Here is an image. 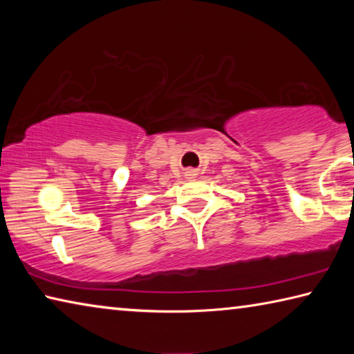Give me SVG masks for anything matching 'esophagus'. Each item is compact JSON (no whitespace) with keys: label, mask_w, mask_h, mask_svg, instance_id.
Instances as JSON below:
<instances>
[{"label":"esophagus","mask_w":354,"mask_h":354,"mask_svg":"<svg viewBox=\"0 0 354 354\" xmlns=\"http://www.w3.org/2000/svg\"><path fill=\"white\" fill-rule=\"evenodd\" d=\"M185 173H187V176H190V178H194V175H195L194 170H187Z\"/></svg>","instance_id":"34e87169"}]
</instances>
